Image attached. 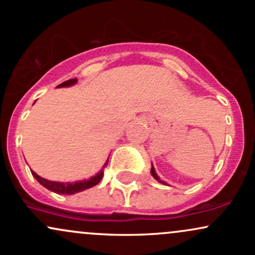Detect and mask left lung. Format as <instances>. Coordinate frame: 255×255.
<instances>
[{"label":"left lung","instance_id":"8db88e82","mask_svg":"<svg viewBox=\"0 0 255 255\" xmlns=\"http://www.w3.org/2000/svg\"><path fill=\"white\" fill-rule=\"evenodd\" d=\"M151 175H152V176H153L154 178H156V180H157V181H158V182H159V183L166 184V183L164 182V181H162V180H160V177H159V176H158V175H157V172H156V170H154V166H153V164H152V168H151Z\"/></svg>","mask_w":255,"mask_h":255}]
</instances>
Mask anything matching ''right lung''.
I'll list each match as a JSON object with an SVG mask.
<instances>
[{"label":"right lung","mask_w":255,"mask_h":255,"mask_svg":"<svg viewBox=\"0 0 255 255\" xmlns=\"http://www.w3.org/2000/svg\"><path fill=\"white\" fill-rule=\"evenodd\" d=\"M77 83H78L77 79H71V80H67L64 81V83L60 84L57 87H69V86H73V85H75ZM108 159H109V158H108ZM108 159L107 162L104 163L103 168H102L101 170H99V172H97V174L95 175V176L87 178V180L75 181V182H56V181H49L46 180V178L40 177L39 175H37L33 170H31V172L38 182L42 184V186L45 187L46 189H49V191L57 193V194L72 195V194H75V193L86 191V189H89L91 187L96 186V184L101 182V180L103 178L104 168L108 164Z\"/></svg>","instance_id":"obj_1"}]
</instances>
